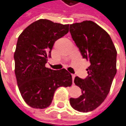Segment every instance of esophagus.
Here are the masks:
<instances>
[{
  "instance_id": "34e87169",
  "label": "esophagus",
  "mask_w": 126,
  "mask_h": 126,
  "mask_svg": "<svg viewBox=\"0 0 126 126\" xmlns=\"http://www.w3.org/2000/svg\"><path fill=\"white\" fill-rule=\"evenodd\" d=\"M72 80H73V81H74V78H75V74H72Z\"/></svg>"
}]
</instances>
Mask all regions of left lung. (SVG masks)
I'll list each match as a JSON object with an SVG mask.
<instances>
[{"mask_svg":"<svg viewBox=\"0 0 126 126\" xmlns=\"http://www.w3.org/2000/svg\"><path fill=\"white\" fill-rule=\"evenodd\" d=\"M69 32L83 58L90 62L88 77L74 79L82 94L71 98L69 103L74 109L86 113L96 109L108 96L117 72V52L110 35L93 21L72 24Z\"/></svg>","mask_w":126,"mask_h":126,"instance_id":"obj_1","label":"left lung"}]
</instances>
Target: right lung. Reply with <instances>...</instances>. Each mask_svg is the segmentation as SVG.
Here are the masks:
<instances>
[{"label": "right lung", "mask_w": 126, "mask_h": 126, "mask_svg": "<svg viewBox=\"0 0 126 126\" xmlns=\"http://www.w3.org/2000/svg\"><path fill=\"white\" fill-rule=\"evenodd\" d=\"M69 32V25L40 19L18 37L14 53L15 74L22 98L30 107L43 109L52 101L60 86H71L72 75L65 69L45 66L54 43Z\"/></svg>", "instance_id": "1"}]
</instances>
